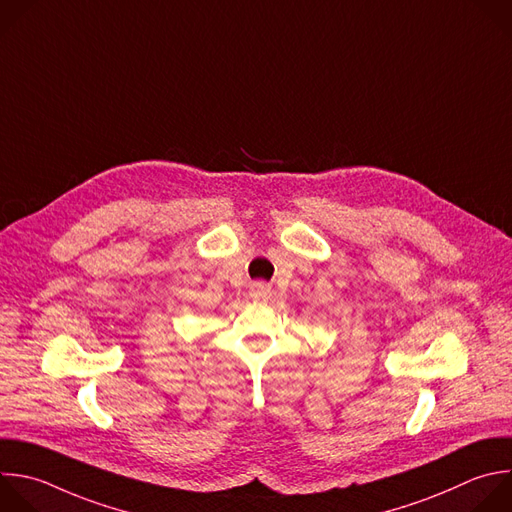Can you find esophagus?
Returning a JSON list of instances; mask_svg holds the SVG:
<instances>
[{"mask_svg": "<svg viewBox=\"0 0 512 512\" xmlns=\"http://www.w3.org/2000/svg\"><path fill=\"white\" fill-rule=\"evenodd\" d=\"M251 297L261 299V301H267V299L271 297L269 285H265V283H253V285H251Z\"/></svg>", "mask_w": 512, "mask_h": 512, "instance_id": "34e87169", "label": "esophagus"}]
</instances>
